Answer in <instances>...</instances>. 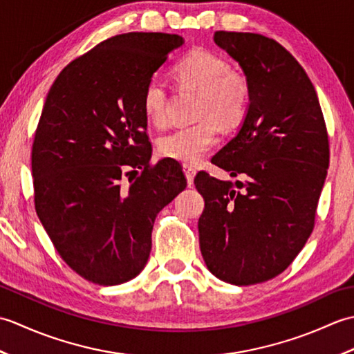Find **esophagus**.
<instances>
[{"label": "esophagus", "mask_w": 354, "mask_h": 354, "mask_svg": "<svg viewBox=\"0 0 354 354\" xmlns=\"http://www.w3.org/2000/svg\"><path fill=\"white\" fill-rule=\"evenodd\" d=\"M184 173L187 176V183H189V185H192L193 178H194V175H196V169H194L192 164H184Z\"/></svg>", "instance_id": "34e87169"}]
</instances>
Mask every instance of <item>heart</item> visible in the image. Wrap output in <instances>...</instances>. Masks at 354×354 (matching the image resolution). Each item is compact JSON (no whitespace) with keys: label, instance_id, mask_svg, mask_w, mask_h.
<instances>
[{"label":"heart","instance_id":"obj_1","mask_svg":"<svg viewBox=\"0 0 354 354\" xmlns=\"http://www.w3.org/2000/svg\"><path fill=\"white\" fill-rule=\"evenodd\" d=\"M175 76L183 89L199 94L196 120L199 123L179 127L158 140V152L164 158L196 162L212 149L219 126L225 129L242 123L250 104V82L213 51L194 48L175 66ZM170 99L160 79H150L142 91V109L149 122L162 126L169 118Z\"/></svg>","mask_w":354,"mask_h":354}]
</instances>
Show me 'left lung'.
<instances>
[{
    "label": "left lung",
    "mask_w": 354,
    "mask_h": 354,
    "mask_svg": "<svg viewBox=\"0 0 354 354\" xmlns=\"http://www.w3.org/2000/svg\"><path fill=\"white\" fill-rule=\"evenodd\" d=\"M214 42L236 59L251 97L242 129L212 162L237 183L199 171L205 201L199 245L209 272L250 286L281 274L315 227L330 149L319 100L304 68L277 41L259 33L216 32Z\"/></svg>",
    "instance_id": "left-lung-1"
}]
</instances>
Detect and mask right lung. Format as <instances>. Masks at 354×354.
<instances>
[{"mask_svg":"<svg viewBox=\"0 0 354 354\" xmlns=\"http://www.w3.org/2000/svg\"><path fill=\"white\" fill-rule=\"evenodd\" d=\"M179 35L112 36L51 85L32 147L35 208L62 260L85 280L122 284L152 250L156 214L187 187L175 160L150 162L142 91ZM139 173L122 185V176Z\"/></svg>","mask_w":354,"mask_h":354,"instance_id":"1","label":"right lung"}]
</instances>
